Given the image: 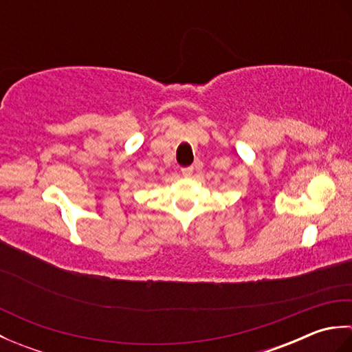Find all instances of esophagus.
<instances>
[{"label": "esophagus", "instance_id": "34e87169", "mask_svg": "<svg viewBox=\"0 0 352 352\" xmlns=\"http://www.w3.org/2000/svg\"><path fill=\"white\" fill-rule=\"evenodd\" d=\"M182 174H183V177H186V178L192 177V175H193V168H192V166H189V168H183V169H182Z\"/></svg>", "mask_w": 352, "mask_h": 352}]
</instances>
